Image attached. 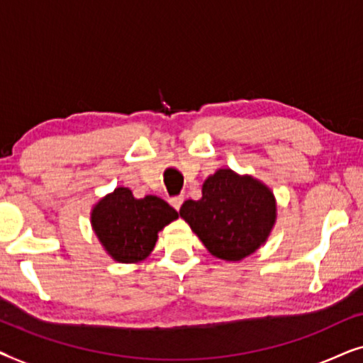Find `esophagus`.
Masks as SVG:
<instances>
[{
  "instance_id": "obj_1",
  "label": "esophagus",
  "mask_w": 363,
  "mask_h": 363,
  "mask_svg": "<svg viewBox=\"0 0 363 363\" xmlns=\"http://www.w3.org/2000/svg\"><path fill=\"white\" fill-rule=\"evenodd\" d=\"M183 201H185V198H183V196H175V198H172V200H170V205L178 211L182 208Z\"/></svg>"
}]
</instances>
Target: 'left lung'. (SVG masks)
Wrapping results in <instances>:
<instances>
[{"label":"left lung","instance_id":"obj_1","mask_svg":"<svg viewBox=\"0 0 363 363\" xmlns=\"http://www.w3.org/2000/svg\"><path fill=\"white\" fill-rule=\"evenodd\" d=\"M180 216L213 256L241 261L267 241L277 205L274 193L261 180L220 168L203 183L200 200L183 203Z\"/></svg>","mask_w":363,"mask_h":363}]
</instances>
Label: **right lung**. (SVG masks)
<instances>
[{"instance_id": "obj_1", "label": "right lung", "mask_w": 363, "mask_h": 363, "mask_svg": "<svg viewBox=\"0 0 363 363\" xmlns=\"http://www.w3.org/2000/svg\"><path fill=\"white\" fill-rule=\"evenodd\" d=\"M178 211L155 195L135 198L118 186L101 198L91 211V225L99 242L113 261L140 262L150 255L158 231L175 221Z\"/></svg>"}]
</instances>
